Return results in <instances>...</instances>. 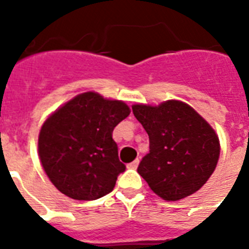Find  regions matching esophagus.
I'll return each mask as SVG.
<instances>
[{
  "label": "esophagus",
  "instance_id": "obj_1",
  "mask_svg": "<svg viewBox=\"0 0 249 249\" xmlns=\"http://www.w3.org/2000/svg\"><path fill=\"white\" fill-rule=\"evenodd\" d=\"M140 164V160L136 159L134 161H132L130 164H128V169H137V166Z\"/></svg>",
  "mask_w": 249,
  "mask_h": 249
}]
</instances>
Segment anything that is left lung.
Listing matches in <instances>:
<instances>
[{
  "label": "left lung",
  "instance_id": "8db88e82",
  "mask_svg": "<svg viewBox=\"0 0 249 249\" xmlns=\"http://www.w3.org/2000/svg\"><path fill=\"white\" fill-rule=\"evenodd\" d=\"M150 140L138 173L164 200L176 201L201 189L216 169L220 140L214 129L185 102L133 105Z\"/></svg>",
  "mask_w": 249,
  "mask_h": 249
}]
</instances>
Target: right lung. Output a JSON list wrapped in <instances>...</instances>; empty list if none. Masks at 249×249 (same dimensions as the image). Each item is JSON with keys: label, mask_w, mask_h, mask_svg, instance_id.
<instances>
[{"label": "right lung", "mask_w": 249, "mask_h": 249, "mask_svg": "<svg viewBox=\"0 0 249 249\" xmlns=\"http://www.w3.org/2000/svg\"><path fill=\"white\" fill-rule=\"evenodd\" d=\"M129 113L123 101L86 91L45 120L38 134V156L60 193L75 200H95L112 191L117 176L125 170L112 132Z\"/></svg>", "instance_id": "obj_1"}]
</instances>
